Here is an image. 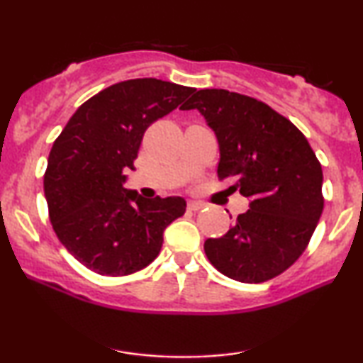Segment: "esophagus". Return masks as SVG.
Returning a JSON list of instances; mask_svg holds the SVG:
<instances>
[{
    "label": "esophagus",
    "instance_id": "34e87169",
    "mask_svg": "<svg viewBox=\"0 0 363 363\" xmlns=\"http://www.w3.org/2000/svg\"><path fill=\"white\" fill-rule=\"evenodd\" d=\"M206 205L203 201H196V200H190L188 201V210H191V211H198V210H201V208H205Z\"/></svg>",
    "mask_w": 363,
    "mask_h": 363
}]
</instances>
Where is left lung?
Listing matches in <instances>:
<instances>
[{"label": "left lung", "mask_w": 363, "mask_h": 363, "mask_svg": "<svg viewBox=\"0 0 363 363\" xmlns=\"http://www.w3.org/2000/svg\"><path fill=\"white\" fill-rule=\"evenodd\" d=\"M196 108L220 147L218 178L250 198V210L221 238L205 241L208 259L240 282H264L294 264L324 210L322 167L294 123L264 102L203 89L183 111Z\"/></svg>", "instance_id": "1"}]
</instances>
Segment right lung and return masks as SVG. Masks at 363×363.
<instances>
[{
	"mask_svg": "<svg viewBox=\"0 0 363 363\" xmlns=\"http://www.w3.org/2000/svg\"><path fill=\"white\" fill-rule=\"evenodd\" d=\"M193 87L130 79L84 102L56 138L44 175L49 220L62 246L102 276H127L158 256L163 233L185 213L182 196L127 190L147 127L177 108Z\"/></svg>",
	"mask_w": 363,
	"mask_h": 363,
	"instance_id": "obj_1",
	"label": "right lung"
}]
</instances>
